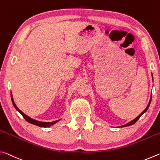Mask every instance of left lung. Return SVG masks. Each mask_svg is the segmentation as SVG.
Returning <instances> with one entry per match:
<instances>
[{"label": "left lung", "mask_w": 160, "mask_h": 160, "mask_svg": "<svg viewBox=\"0 0 160 160\" xmlns=\"http://www.w3.org/2000/svg\"><path fill=\"white\" fill-rule=\"evenodd\" d=\"M152 81H153V76H152ZM151 100H152V95H151V97H150V101H149V103H148V106L146 107V108L145 109V110L143 111V112L140 113V114L139 115V116H138L136 118H135L133 120H132V121H130V122H128V123H127L126 124H125V125H123V126H117V128H123V127H127V126H131V125H132V124H134L135 122H136V121L138 120L139 119V118L140 117V116H141L143 113H145L146 112H147V110L148 109V108H149V107H150V103H151Z\"/></svg>", "instance_id": "1"}]
</instances>
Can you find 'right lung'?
I'll list each match as a JSON object with an SVG mask.
<instances>
[{
    "mask_svg": "<svg viewBox=\"0 0 160 160\" xmlns=\"http://www.w3.org/2000/svg\"><path fill=\"white\" fill-rule=\"evenodd\" d=\"M10 95H11V99H12V104H13V106H14V107L15 108V109L17 110L18 112H20L21 114L22 115L24 118H25V120L28 121V122H29V123H30L32 124H34V125H36V126H38L43 127V128H47V127H50L51 126H53V124L56 123L58 122V121L61 120V119H58V120L52 121V122H44V121H39L35 120V119H34V118H32L31 117H29V116L25 114V113H24L22 112L20 109H19L18 107L16 106V104H15V103L14 102V100H13V97H12V92H10Z\"/></svg>",
    "mask_w": 160,
    "mask_h": 160,
    "instance_id": "add662e5",
    "label": "right lung"
}]
</instances>
